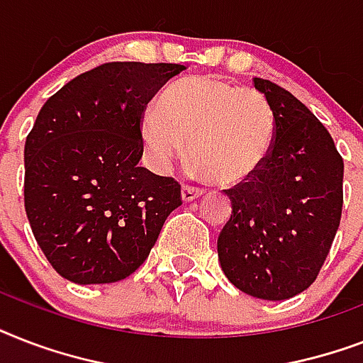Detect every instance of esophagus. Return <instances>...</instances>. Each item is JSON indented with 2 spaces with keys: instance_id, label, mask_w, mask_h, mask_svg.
I'll return each mask as SVG.
<instances>
[{
  "instance_id": "obj_1",
  "label": "esophagus",
  "mask_w": 363,
  "mask_h": 363,
  "mask_svg": "<svg viewBox=\"0 0 363 363\" xmlns=\"http://www.w3.org/2000/svg\"><path fill=\"white\" fill-rule=\"evenodd\" d=\"M182 201L184 203H190L194 199H199L203 196V190H199V188H194V186H182Z\"/></svg>"
}]
</instances>
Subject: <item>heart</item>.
<instances>
[{
	"label": "heart",
	"instance_id": "heart-1",
	"mask_svg": "<svg viewBox=\"0 0 363 363\" xmlns=\"http://www.w3.org/2000/svg\"><path fill=\"white\" fill-rule=\"evenodd\" d=\"M139 133L158 173L184 158L188 143L199 175L220 186H241L267 164L277 121L269 99L256 88L198 75L171 84L158 109L143 113Z\"/></svg>",
	"mask_w": 363,
	"mask_h": 363
}]
</instances>
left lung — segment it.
Masks as SVG:
<instances>
[{"label":"left lung","instance_id":"8db88e82","mask_svg":"<svg viewBox=\"0 0 363 363\" xmlns=\"http://www.w3.org/2000/svg\"><path fill=\"white\" fill-rule=\"evenodd\" d=\"M252 82L275 111V145L252 181L226 190L232 216L216 247L233 286L281 301L315 282L332 248L345 165L332 135L298 98L265 79Z\"/></svg>","mask_w":363,"mask_h":363}]
</instances>
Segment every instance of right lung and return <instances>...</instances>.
Listing matches in <instances>:
<instances>
[{
	"mask_svg": "<svg viewBox=\"0 0 363 363\" xmlns=\"http://www.w3.org/2000/svg\"><path fill=\"white\" fill-rule=\"evenodd\" d=\"M179 64L113 62L75 77L43 105L24 147L31 232L77 284L130 277L148 258L181 184L139 167L141 118Z\"/></svg>",
	"mask_w": 363,
	"mask_h": 363,
	"instance_id": "1",
	"label": "right lung"
}]
</instances>
